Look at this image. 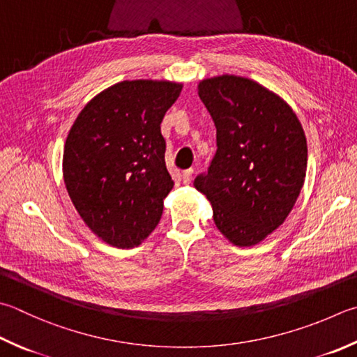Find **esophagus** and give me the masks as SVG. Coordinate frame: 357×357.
<instances>
[{
    "mask_svg": "<svg viewBox=\"0 0 357 357\" xmlns=\"http://www.w3.org/2000/svg\"><path fill=\"white\" fill-rule=\"evenodd\" d=\"M192 169H186L183 171V174H181V180H183L185 185H190L191 183V178H192Z\"/></svg>",
    "mask_w": 357,
    "mask_h": 357,
    "instance_id": "esophagus-1",
    "label": "esophagus"
}]
</instances>
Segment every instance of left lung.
Listing matches in <instances>:
<instances>
[{
    "instance_id": "obj_1",
    "label": "left lung",
    "mask_w": 357,
    "mask_h": 357,
    "mask_svg": "<svg viewBox=\"0 0 357 357\" xmlns=\"http://www.w3.org/2000/svg\"><path fill=\"white\" fill-rule=\"evenodd\" d=\"M216 126V153L194 178L214 224L233 244H258L283 224L303 186L307 147L298 118L250 79L220 76L199 85Z\"/></svg>"
}]
</instances>
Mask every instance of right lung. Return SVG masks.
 <instances>
[{"label":"right lung","instance_id":"add662e5","mask_svg":"<svg viewBox=\"0 0 357 357\" xmlns=\"http://www.w3.org/2000/svg\"><path fill=\"white\" fill-rule=\"evenodd\" d=\"M180 84L124 80L93 98L63 149V178L80 218L119 248L139 245L160 222L174 186L161 121Z\"/></svg>","mask_w":357,"mask_h":357}]
</instances>
